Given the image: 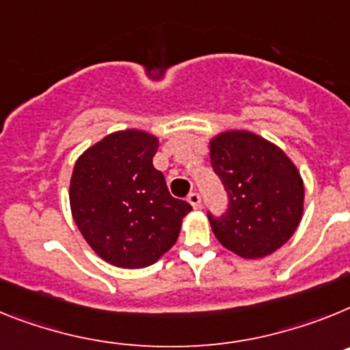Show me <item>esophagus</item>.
<instances>
[{"label": "esophagus", "instance_id": "esophagus-1", "mask_svg": "<svg viewBox=\"0 0 350 350\" xmlns=\"http://www.w3.org/2000/svg\"><path fill=\"white\" fill-rule=\"evenodd\" d=\"M188 202L193 206V209H199L200 208V196L197 192H192V193H188Z\"/></svg>", "mask_w": 350, "mask_h": 350}]
</instances>
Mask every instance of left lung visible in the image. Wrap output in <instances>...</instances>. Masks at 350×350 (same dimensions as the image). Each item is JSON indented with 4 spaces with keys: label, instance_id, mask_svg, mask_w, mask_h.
Returning a JSON list of instances; mask_svg holds the SVG:
<instances>
[{
    "label": "left lung",
    "instance_id": "1",
    "mask_svg": "<svg viewBox=\"0 0 350 350\" xmlns=\"http://www.w3.org/2000/svg\"><path fill=\"white\" fill-rule=\"evenodd\" d=\"M209 158L229 196L221 217L208 215L218 241L243 259H259L284 247L301 221L305 202L301 174L293 160L247 130L215 135Z\"/></svg>",
    "mask_w": 350,
    "mask_h": 350
}]
</instances>
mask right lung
Here are the masks:
<instances>
[{
  "label": "right lung",
  "instance_id": "obj_1",
  "mask_svg": "<svg viewBox=\"0 0 350 350\" xmlns=\"http://www.w3.org/2000/svg\"><path fill=\"white\" fill-rule=\"evenodd\" d=\"M158 137L120 130L88 148L70 179L75 226L98 257L126 269L151 266L172 248L192 206L169 193L153 167Z\"/></svg>",
  "mask_w": 350,
  "mask_h": 350
}]
</instances>
